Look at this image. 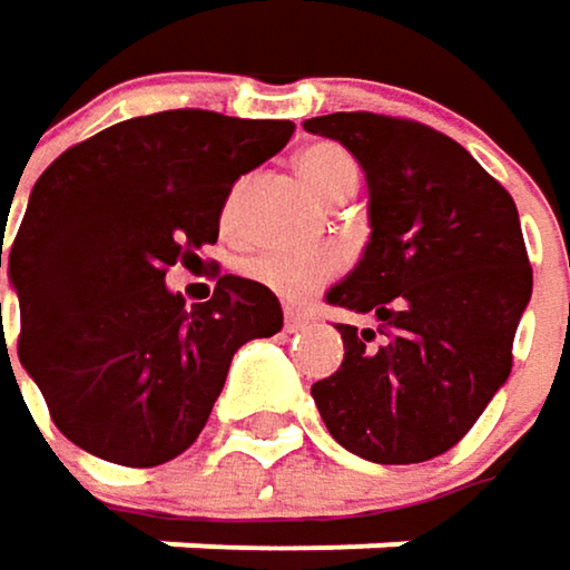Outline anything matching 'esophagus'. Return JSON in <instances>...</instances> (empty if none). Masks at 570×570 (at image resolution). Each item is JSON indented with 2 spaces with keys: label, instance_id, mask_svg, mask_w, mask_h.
<instances>
[{
  "label": "esophagus",
  "instance_id": "34e87169",
  "mask_svg": "<svg viewBox=\"0 0 570 570\" xmlns=\"http://www.w3.org/2000/svg\"><path fill=\"white\" fill-rule=\"evenodd\" d=\"M308 325V315L302 312V308H295V305H285V328L288 332H298V328H305Z\"/></svg>",
  "mask_w": 570,
  "mask_h": 570
}]
</instances>
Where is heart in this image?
<instances>
[{
  "instance_id": "heart-1",
  "label": "heart",
  "mask_w": 570,
  "mask_h": 570,
  "mask_svg": "<svg viewBox=\"0 0 570 570\" xmlns=\"http://www.w3.org/2000/svg\"><path fill=\"white\" fill-rule=\"evenodd\" d=\"M298 175L318 198L338 202L352 195V188L358 185V161L342 145L318 142L308 145L298 155ZM235 212H238V191L232 188L222 205V225H232ZM238 272L248 282L268 288L272 295L305 298L342 272V258L338 252H328V248H265V252L245 255L238 262Z\"/></svg>"
}]
</instances>
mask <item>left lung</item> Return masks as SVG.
Instances as JSON below:
<instances>
[{
	"instance_id": "obj_1",
	"label": "left lung",
	"mask_w": 570,
	"mask_h": 570,
	"mask_svg": "<svg viewBox=\"0 0 570 570\" xmlns=\"http://www.w3.org/2000/svg\"><path fill=\"white\" fill-rule=\"evenodd\" d=\"M365 168L372 242L332 305L375 315L338 325L345 362L312 385L332 438L379 464L454 448L511 375L531 298L514 198L461 145L415 119L332 112L305 122Z\"/></svg>"
}]
</instances>
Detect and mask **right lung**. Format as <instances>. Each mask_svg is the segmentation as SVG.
Returning <instances> with one entry per match:
<instances>
[{
    "label": "right lung",
    "instance_id": "obj_1",
    "mask_svg": "<svg viewBox=\"0 0 570 570\" xmlns=\"http://www.w3.org/2000/svg\"><path fill=\"white\" fill-rule=\"evenodd\" d=\"M292 132L285 119L168 109L102 129L39 175L9 252L19 362L72 444L126 468L178 458L232 355L282 332L268 288L218 275L212 298L185 308L165 272L215 245L235 178Z\"/></svg>",
    "mask_w": 570,
    "mask_h": 570
}]
</instances>
